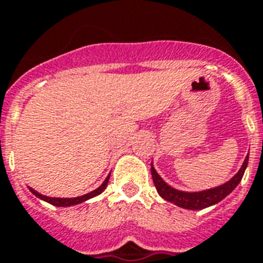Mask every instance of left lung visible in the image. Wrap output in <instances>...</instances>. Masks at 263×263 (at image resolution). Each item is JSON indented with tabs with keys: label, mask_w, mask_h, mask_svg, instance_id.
<instances>
[{
	"label": "left lung",
	"mask_w": 263,
	"mask_h": 263,
	"mask_svg": "<svg viewBox=\"0 0 263 263\" xmlns=\"http://www.w3.org/2000/svg\"><path fill=\"white\" fill-rule=\"evenodd\" d=\"M247 163H249V157H246L240 170L228 182H226L224 185H220V186L213 187V189L197 192V193H187V192H181L177 191V189H173L172 186H168L167 183L162 180L161 177L158 176V173L155 172V168L153 166H151V176H153L154 185L157 187L158 193L161 194V197L167 200L168 202H173V204L181 206V208L196 211V209H204L206 206L217 204L224 197H227L228 194L231 193L238 186V183L242 180L245 170L247 167Z\"/></svg>",
	"instance_id": "left-lung-1"
}]
</instances>
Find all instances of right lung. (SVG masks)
I'll list each match as a JSON object with an SVG mask.
<instances>
[{
	"instance_id": "right-lung-1",
	"label": "right lung",
	"mask_w": 263,
	"mask_h": 263,
	"mask_svg": "<svg viewBox=\"0 0 263 263\" xmlns=\"http://www.w3.org/2000/svg\"><path fill=\"white\" fill-rule=\"evenodd\" d=\"M108 181H109V176L106 177L105 181L102 182L101 186L97 187L96 191L90 192V193H87V194H83V196H80V197H74V198L47 197V196H43V194L37 193L36 191L31 189V187H29V191L35 194L36 197L42 198V200H44V201H47V202H50V204H52V205H55V206H71V205H77V204H81V202L86 201V200H89V198H93V197H96V196H98L100 193H102V192L105 191L106 185H108Z\"/></svg>"
}]
</instances>
